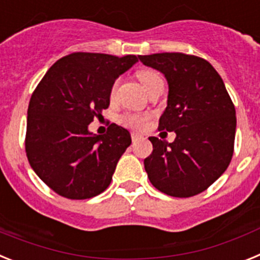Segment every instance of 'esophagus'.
Returning <instances> with one entry per match:
<instances>
[{"instance_id": "1", "label": "esophagus", "mask_w": 260, "mask_h": 260, "mask_svg": "<svg viewBox=\"0 0 260 260\" xmlns=\"http://www.w3.org/2000/svg\"><path fill=\"white\" fill-rule=\"evenodd\" d=\"M140 137H141V136H140L139 133H132V141H133V143H136Z\"/></svg>"}]
</instances>
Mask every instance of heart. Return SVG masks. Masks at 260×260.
Segmentation results:
<instances>
[{"label":"heart","mask_w":260,"mask_h":260,"mask_svg":"<svg viewBox=\"0 0 260 260\" xmlns=\"http://www.w3.org/2000/svg\"><path fill=\"white\" fill-rule=\"evenodd\" d=\"M137 77H139L140 82L144 86V89L149 87V85L155 81L157 78H159L155 72L153 71H140L137 73ZM120 121L124 124V125H127V127L131 128H141L145 124L146 117L143 116V115H136V114H127L123 115L120 117Z\"/></svg>","instance_id":"heart-1"}]
</instances>
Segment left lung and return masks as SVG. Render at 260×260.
<instances>
[{
    "label": "left lung",
    "instance_id": "left-lung-1",
    "mask_svg": "<svg viewBox=\"0 0 260 260\" xmlns=\"http://www.w3.org/2000/svg\"><path fill=\"white\" fill-rule=\"evenodd\" d=\"M139 58L168 81V107L158 129L177 135L173 143L149 137L153 152L144 159L149 180L174 198L198 195L224 174L233 157L236 108L224 81L198 56L166 52Z\"/></svg>",
    "mask_w": 260,
    "mask_h": 260
}]
</instances>
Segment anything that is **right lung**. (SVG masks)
Here are the masks:
<instances>
[{"label":"right lung","mask_w":260,"mask_h":260,"mask_svg":"<svg viewBox=\"0 0 260 260\" xmlns=\"http://www.w3.org/2000/svg\"><path fill=\"white\" fill-rule=\"evenodd\" d=\"M137 61L135 55L76 52L56 61L36 86L27 110L26 154L56 193L82 200L110 186L131 135L115 123L106 135H92L89 124L110 106L115 80Z\"/></svg>","instance_id":"obj_1"}]
</instances>
